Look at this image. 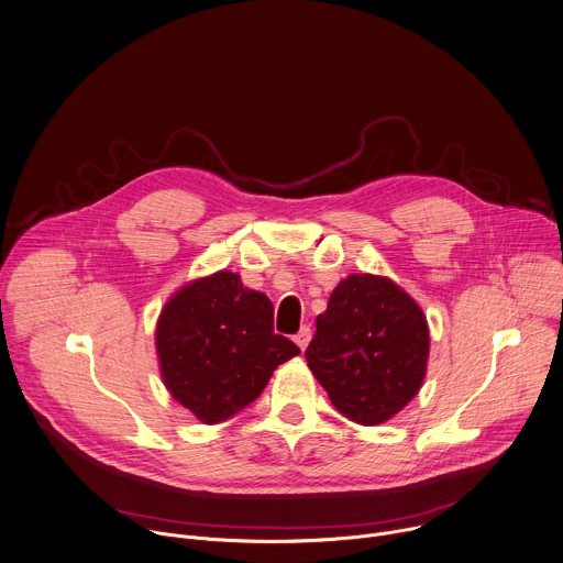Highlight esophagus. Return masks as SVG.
<instances>
[{
  "label": "esophagus",
  "instance_id": "1",
  "mask_svg": "<svg viewBox=\"0 0 563 563\" xmlns=\"http://www.w3.org/2000/svg\"><path fill=\"white\" fill-rule=\"evenodd\" d=\"M310 335H313V333H310V327H301V329H299V333L295 335V342H297V346H299L301 351L308 346Z\"/></svg>",
  "mask_w": 563,
  "mask_h": 563
}]
</instances>
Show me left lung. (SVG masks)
Returning a JSON list of instances; mask_svg holds the SVG:
<instances>
[{
	"mask_svg": "<svg viewBox=\"0 0 563 563\" xmlns=\"http://www.w3.org/2000/svg\"><path fill=\"white\" fill-rule=\"evenodd\" d=\"M303 355L342 416L380 424L418 394L429 329L391 279L351 275L331 292Z\"/></svg>",
	"mask_w": 563,
	"mask_h": 563,
	"instance_id": "1",
	"label": "left lung"
}]
</instances>
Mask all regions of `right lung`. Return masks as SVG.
Instances as JSON below:
<instances>
[{
  "label": "right lung",
  "instance_id": "obj_1",
  "mask_svg": "<svg viewBox=\"0 0 563 563\" xmlns=\"http://www.w3.org/2000/svg\"><path fill=\"white\" fill-rule=\"evenodd\" d=\"M156 349L165 387L206 424L255 402L273 371L299 353L273 331V301L225 271L185 286L167 301Z\"/></svg>",
  "mask_w": 563,
  "mask_h": 563
}]
</instances>
